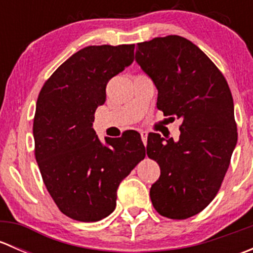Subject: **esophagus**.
Here are the masks:
<instances>
[{
    "label": "esophagus",
    "instance_id": "esophagus-1",
    "mask_svg": "<svg viewBox=\"0 0 253 253\" xmlns=\"http://www.w3.org/2000/svg\"><path fill=\"white\" fill-rule=\"evenodd\" d=\"M142 137V141L144 143V145H147V138H148V132L147 131H141L139 132Z\"/></svg>",
    "mask_w": 253,
    "mask_h": 253
}]
</instances>
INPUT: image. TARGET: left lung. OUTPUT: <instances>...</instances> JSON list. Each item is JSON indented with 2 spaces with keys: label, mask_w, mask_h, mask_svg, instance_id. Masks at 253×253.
Here are the masks:
<instances>
[{
  "label": "left lung",
  "mask_w": 253,
  "mask_h": 253,
  "mask_svg": "<svg viewBox=\"0 0 253 253\" xmlns=\"http://www.w3.org/2000/svg\"><path fill=\"white\" fill-rule=\"evenodd\" d=\"M136 62L157 86L158 109L182 120L177 141L148 134L147 154L160 167L150 200L163 216L187 219L214 200L230 164L237 142L231 91L208 56L178 35L139 42Z\"/></svg>",
  "instance_id": "obj_1"
}]
</instances>
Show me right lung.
Segmentation results:
<instances>
[{
    "instance_id": "right-lung-1",
    "label": "right lung",
    "mask_w": 253,
    "mask_h": 253,
    "mask_svg": "<svg viewBox=\"0 0 253 253\" xmlns=\"http://www.w3.org/2000/svg\"><path fill=\"white\" fill-rule=\"evenodd\" d=\"M134 45L86 46L52 73L37 101L35 158L56 206L78 221H98L116 207L117 188L144 159L141 134L126 131L103 143L94 114L106 84L133 62Z\"/></svg>"
}]
</instances>
